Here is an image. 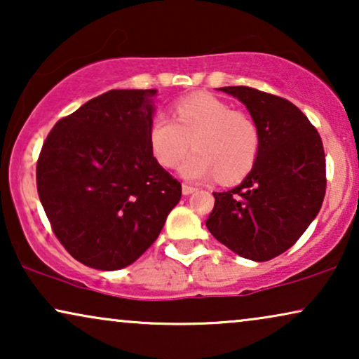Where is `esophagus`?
Returning a JSON list of instances; mask_svg holds the SVG:
<instances>
[{
    "mask_svg": "<svg viewBox=\"0 0 359 359\" xmlns=\"http://www.w3.org/2000/svg\"><path fill=\"white\" fill-rule=\"evenodd\" d=\"M181 189H183V194H184V196H189V194H193L194 191H196L194 186H189V184H183V188H181Z\"/></svg>",
    "mask_w": 359,
    "mask_h": 359,
    "instance_id": "esophagus-1",
    "label": "esophagus"
}]
</instances>
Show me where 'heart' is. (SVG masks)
<instances>
[{
    "label": "heart",
    "instance_id": "heart-1",
    "mask_svg": "<svg viewBox=\"0 0 359 359\" xmlns=\"http://www.w3.org/2000/svg\"><path fill=\"white\" fill-rule=\"evenodd\" d=\"M175 119L163 112L154 116L149 145L154 158L165 168L180 166L189 181L240 180L252 170L259 149L258 127L243 111L210 95H193L175 104Z\"/></svg>",
    "mask_w": 359,
    "mask_h": 359
}]
</instances>
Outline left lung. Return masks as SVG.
Listing matches in <instances>:
<instances>
[{"label":"left lung","instance_id":"1","mask_svg":"<svg viewBox=\"0 0 359 359\" xmlns=\"http://www.w3.org/2000/svg\"><path fill=\"white\" fill-rule=\"evenodd\" d=\"M219 91L243 102L259 134L253 168L233 189L214 193L209 232L240 257L268 262L286 252L317 217L325 196L322 139L284 97L248 86Z\"/></svg>","mask_w":359,"mask_h":359}]
</instances>
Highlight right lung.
<instances>
[{
    "mask_svg": "<svg viewBox=\"0 0 359 359\" xmlns=\"http://www.w3.org/2000/svg\"><path fill=\"white\" fill-rule=\"evenodd\" d=\"M156 90H111L53 126L37 191L53 233L86 266H129L158 238L181 184L149 145Z\"/></svg>",
    "mask_w": 359,
    "mask_h": 359,
    "instance_id": "1",
    "label": "right lung"
}]
</instances>
